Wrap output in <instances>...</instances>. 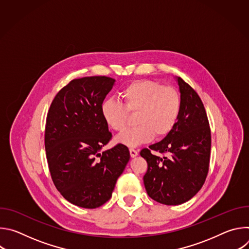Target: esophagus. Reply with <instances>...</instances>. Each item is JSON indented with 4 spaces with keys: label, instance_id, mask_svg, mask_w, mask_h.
<instances>
[{
    "label": "esophagus",
    "instance_id": "obj_1",
    "mask_svg": "<svg viewBox=\"0 0 249 249\" xmlns=\"http://www.w3.org/2000/svg\"><path fill=\"white\" fill-rule=\"evenodd\" d=\"M130 151V156L132 157V158H135V157H137L138 156V151L137 150H135V149H130L129 150Z\"/></svg>",
    "mask_w": 249,
    "mask_h": 249
}]
</instances>
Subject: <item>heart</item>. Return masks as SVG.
Instances as JSON below:
<instances>
[{
    "label": "heart",
    "mask_w": 249,
    "mask_h": 249,
    "mask_svg": "<svg viewBox=\"0 0 249 249\" xmlns=\"http://www.w3.org/2000/svg\"><path fill=\"white\" fill-rule=\"evenodd\" d=\"M123 104L112 99L102 102V118L113 131L123 132L129 113H136L137 126L116 138L120 144L137 147L154 137L163 138L174 128L181 109V97L173 87L150 80H137L120 92Z\"/></svg>",
    "instance_id": "obj_1"
}]
</instances>
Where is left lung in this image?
<instances>
[{
  "mask_svg": "<svg viewBox=\"0 0 249 249\" xmlns=\"http://www.w3.org/2000/svg\"><path fill=\"white\" fill-rule=\"evenodd\" d=\"M181 109L172 131L159 143L140 152L148 162L144 184L148 195L164 205H179L195 196L209 171L211 130L198 93L181 78ZM155 150L164 155L158 157Z\"/></svg>",
  "mask_w": 249,
  "mask_h": 249,
  "instance_id": "obj_1",
  "label": "left lung"
}]
</instances>
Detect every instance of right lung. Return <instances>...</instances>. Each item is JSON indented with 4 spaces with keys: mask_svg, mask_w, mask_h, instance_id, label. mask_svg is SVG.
Segmentation results:
<instances>
[{
    "mask_svg": "<svg viewBox=\"0 0 249 249\" xmlns=\"http://www.w3.org/2000/svg\"><path fill=\"white\" fill-rule=\"evenodd\" d=\"M114 82L105 76L71 81L47 113L44 143L53 183L67 201L86 209L111 198L130 160L123 144L99 153L112 138L100 107Z\"/></svg>",
    "mask_w": 249,
    "mask_h": 249,
    "instance_id": "add662e5",
    "label": "right lung"
}]
</instances>
